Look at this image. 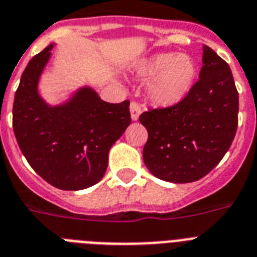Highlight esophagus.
<instances>
[{
	"mask_svg": "<svg viewBox=\"0 0 257 257\" xmlns=\"http://www.w3.org/2000/svg\"><path fill=\"white\" fill-rule=\"evenodd\" d=\"M141 104L137 102H132L131 103V117H132V120H139L140 115H141Z\"/></svg>",
	"mask_w": 257,
	"mask_h": 257,
	"instance_id": "esophagus-1",
	"label": "esophagus"
}]
</instances>
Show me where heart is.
I'll use <instances>...</instances> for the list:
<instances>
[{"instance_id": "obj_1", "label": "heart", "mask_w": 257, "mask_h": 257, "mask_svg": "<svg viewBox=\"0 0 257 257\" xmlns=\"http://www.w3.org/2000/svg\"><path fill=\"white\" fill-rule=\"evenodd\" d=\"M197 68L192 57L158 53L142 62L137 75L148 81V96L159 107H174L183 102L193 87Z\"/></svg>"}]
</instances>
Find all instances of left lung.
Masks as SVG:
<instances>
[{"instance_id":"obj_1","label":"left lung","mask_w":257,"mask_h":257,"mask_svg":"<svg viewBox=\"0 0 257 257\" xmlns=\"http://www.w3.org/2000/svg\"><path fill=\"white\" fill-rule=\"evenodd\" d=\"M238 112L239 95L230 66L204 45L198 81L187 98L140 116L149 135L142 154L149 171L171 183L204 178L231 146Z\"/></svg>"}]
</instances>
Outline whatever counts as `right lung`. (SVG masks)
Masks as SVG:
<instances>
[{"label": "right lung", "instance_id": "1", "mask_svg": "<svg viewBox=\"0 0 257 257\" xmlns=\"http://www.w3.org/2000/svg\"><path fill=\"white\" fill-rule=\"evenodd\" d=\"M52 48L48 45L26 66L15 91L13 129L38 175L56 188L78 191L104 175L109 149L132 121L129 100L107 103L83 87L65 104H47L39 96L38 82Z\"/></svg>", "mask_w": 257, "mask_h": 257}]
</instances>
